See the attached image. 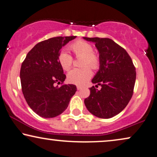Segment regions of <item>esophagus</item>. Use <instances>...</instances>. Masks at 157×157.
<instances>
[{
    "label": "esophagus",
    "mask_w": 157,
    "mask_h": 157,
    "mask_svg": "<svg viewBox=\"0 0 157 157\" xmlns=\"http://www.w3.org/2000/svg\"><path fill=\"white\" fill-rule=\"evenodd\" d=\"M82 86H77V90H82Z\"/></svg>",
    "instance_id": "1"
}]
</instances>
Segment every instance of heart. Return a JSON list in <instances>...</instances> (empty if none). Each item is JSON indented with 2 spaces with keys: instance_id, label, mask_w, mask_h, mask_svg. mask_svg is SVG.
I'll return each instance as SVG.
<instances>
[{
  "instance_id": "obj_1",
  "label": "heart",
  "mask_w": 157,
  "mask_h": 157,
  "mask_svg": "<svg viewBox=\"0 0 157 157\" xmlns=\"http://www.w3.org/2000/svg\"><path fill=\"white\" fill-rule=\"evenodd\" d=\"M71 49L76 57H82V65L85 66L80 69H73L67 73V81L71 84L82 86L84 84L92 75L90 68L97 69L99 67L100 59L98 56L93 53V48L88 42L78 40L70 46ZM58 62L62 68L68 71L73 63V58L66 51H62L58 57ZM86 65H89L86 67Z\"/></svg>"
}]
</instances>
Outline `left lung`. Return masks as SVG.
Returning <instances> with one entry per match:
<instances>
[{
    "label": "left lung",
    "instance_id": "1",
    "mask_svg": "<svg viewBox=\"0 0 157 157\" xmlns=\"http://www.w3.org/2000/svg\"><path fill=\"white\" fill-rule=\"evenodd\" d=\"M99 52L100 67L84 104L91 113L102 119L115 117L124 109L132 98L136 79L135 67L125 49L108 38H86Z\"/></svg>",
    "mask_w": 157,
    "mask_h": 157
}]
</instances>
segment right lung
<instances>
[{
	"label": "right lung",
	"mask_w": 157,
	"mask_h": 157,
	"mask_svg": "<svg viewBox=\"0 0 157 157\" xmlns=\"http://www.w3.org/2000/svg\"><path fill=\"white\" fill-rule=\"evenodd\" d=\"M76 36L49 38L28 52L20 70L23 95L28 105L43 118L59 116L68 106L77 89L73 84L59 86L66 78L58 62L60 49Z\"/></svg>",
	"instance_id": "right-lung-1"
}]
</instances>
